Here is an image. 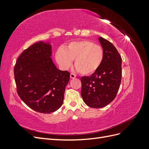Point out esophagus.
Listing matches in <instances>:
<instances>
[{
  "mask_svg": "<svg viewBox=\"0 0 149 149\" xmlns=\"http://www.w3.org/2000/svg\"><path fill=\"white\" fill-rule=\"evenodd\" d=\"M70 78L71 79H74V78H76V75L74 74H73V73H71L70 74Z\"/></svg>",
  "mask_w": 149,
  "mask_h": 149,
  "instance_id": "1",
  "label": "esophagus"
}]
</instances>
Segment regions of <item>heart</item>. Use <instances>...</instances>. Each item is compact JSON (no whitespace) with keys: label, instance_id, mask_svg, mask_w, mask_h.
Returning a JSON list of instances; mask_svg holds the SVG:
<instances>
[{"label":"heart","instance_id":"b5f03b06","mask_svg":"<svg viewBox=\"0 0 149 149\" xmlns=\"http://www.w3.org/2000/svg\"><path fill=\"white\" fill-rule=\"evenodd\" d=\"M57 63L66 70L74 65L79 73L91 75L100 68L104 60V50L99 45L86 40L70 42L64 48L60 47L55 53Z\"/></svg>","mask_w":149,"mask_h":149}]
</instances>
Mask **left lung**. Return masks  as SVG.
I'll use <instances>...</instances> for the list:
<instances>
[{
  "mask_svg": "<svg viewBox=\"0 0 149 149\" xmlns=\"http://www.w3.org/2000/svg\"><path fill=\"white\" fill-rule=\"evenodd\" d=\"M104 50V60L95 73L81 78V96L87 106L101 108L114 100L122 76V58L116 47L108 40L99 38Z\"/></svg>",
  "mask_w": 149,
  "mask_h": 149,
  "instance_id": "left-lung-1",
  "label": "left lung"
}]
</instances>
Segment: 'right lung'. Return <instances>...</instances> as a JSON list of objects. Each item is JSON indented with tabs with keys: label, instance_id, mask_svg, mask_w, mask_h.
<instances>
[{
	"label": "right lung",
	"instance_id": "add662e5",
	"mask_svg": "<svg viewBox=\"0 0 149 149\" xmlns=\"http://www.w3.org/2000/svg\"><path fill=\"white\" fill-rule=\"evenodd\" d=\"M49 42L40 41L25 49L14 67L17 91L33 110L49 114L61 106L70 73L58 70Z\"/></svg>",
	"mask_w": 149,
	"mask_h": 149
}]
</instances>
